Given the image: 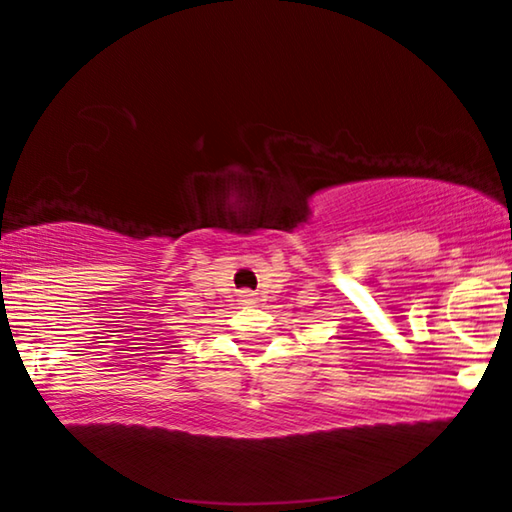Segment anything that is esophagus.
Masks as SVG:
<instances>
[{"label":"esophagus","instance_id":"obj_1","mask_svg":"<svg viewBox=\"0 0 512 512\" xmlns=\"http://www.w3.org/2000/svg\"><path fill=\"white\" fill-rule=\"evenodd\" d=\"M241 305H255V294H250V291H241Z\"/></svg>","mask_w":512,"mask_h":512}]
</instances>
